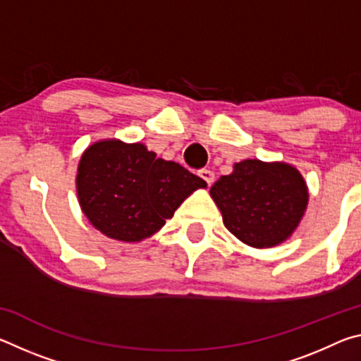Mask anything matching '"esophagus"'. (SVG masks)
Returning <instances> with one entry per match:
<instances>
[{
  "label": "esophagus",
  "instance_id": "34e87169",
  "mask_svg": "<svg viewBox=\"0 0 361 361\" xmlns=\"http://www.w3.org/2000/svg\"><path fill=\"white\" fill-rule=\"evenodd\" d=\"M199 176H200V178H202L209 186H212L213 181H215V173H213L212 170H209V169H202V170H200Z\"/></svg>",
  "mask_w": 361,
  "mask_h": 361
}]
</instances>
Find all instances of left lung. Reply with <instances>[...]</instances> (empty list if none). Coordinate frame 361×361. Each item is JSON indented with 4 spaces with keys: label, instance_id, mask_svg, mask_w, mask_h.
Wrapping results in <instances>:
<instances>
[{
    "label": "left lung",
    "instance_id": "8db88e82",
    "mask_svg": "<svg viewBox=\"0 0 361 361\" xmlns=\"http://www.w3.org/2000/svg\"><path fill=\"white\" fill-rule=\"evenodd\" d=\"M210 194L224 226L250 247L282 243L298 228L307 205V186L295 167L247 159L221 176Z\"/></svg>",
    "mask_w": 361,
    "mask_h": 361
}]
</instances>
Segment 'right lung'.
I'll list each match as a JSON object with an SVG mask.
<instances>
[{"instance_id":"add662e5","label":"right lung","mask_w":361,"mask_h":361,"mask_svg":"<svg viewBox=\"0 0 361 361\" xmlns=\"http://www.w3.org/2000/svg\"><path fill=\"white\" fill-rule=\"evenodd\" d=\"M84 215L103 234L138 242L154 234L195 189L207 183L142 143L105 140L85 149L78 167Z\"/></svg>"}]
</instances>
